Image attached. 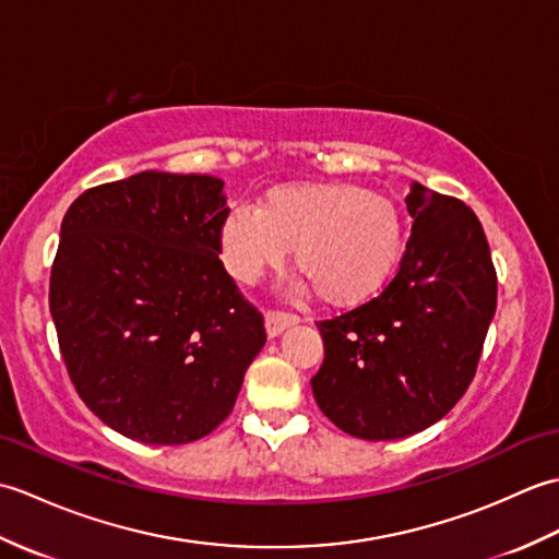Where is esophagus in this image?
I'll use <instances>...</instances> for the list:
<instances>
[{"instance_id": "obj_1", "label": "esophagus", "mask_w": 559, "mask_h": 559, "mask_svg": "<svg viewBox=\"0 0 559 559\" xmlns=\"http://www.w3.org/2000/svg\"><path fill=\"white\" fill-rule=\"evenodd\" d=\"M298 322H300L298 314L283 312V310H269L266 312V334L273 338V336L283 334V331H286L288 326L298 324Z\"/></svg>"}]
</instances>
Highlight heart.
Listing matches in <instances>:
<instances>
[{
  "label": "heart",
  "instance_id": "1",
  "mask_svg": "<svg viewBox=\"0 0 559 559\" xmlns=\"http://www.w3.org/2000/svg\"><path fill=\"white\" fill-rule=\"evenodd\" d=\"M406 225L389 197L360 185H290L273 189L257 211L233 209L221 252L233 278L254 283L293 249L295 271L331 307H355L396 271Z\"/></svg>",
  "mask_w": 559,
  "mask_h": 559
}]
</instances>
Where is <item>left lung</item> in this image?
<instances>
[{
    "label": "left lung",
    "mask_w": 559,
    "mask_h": 559,
    "mask_svg": "<svg viewBox=\"0 0 559 559\" xmlns=\"http://www.w3.org/2000/svg\"><path fill=\"white\" fill-rule=\"evenodd\" d=\"M406 206L413 228L396 276L377 298L317 322V406L343 432L372 442L420 432L456 406L497 307V271L476 213L420 182Z\"/></svg>",
    "instance_id": "1"
}]
</instances>
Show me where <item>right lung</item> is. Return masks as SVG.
<instances>
[{"label": "right lung", "mask_w": 559, "mask_h": 559, "mask_svg": "<svg viewBox=\"0 0 559 559\" xmlns=\"http://www.w3.org/2000/svg\"><path fill=\"white\" fill-rule=\"evenodd\" d=\"M228 213L218 177L156 170L91 187L64 213L59 350L81 401L124 437H206L264 348V317L218 259Z\"/></svg>", "instance_id": "obj_1"}]
</instances>
